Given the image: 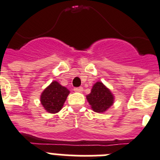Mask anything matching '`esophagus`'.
<instances>
[{"mask_svg":"<svg viewBox=\"0 0 160 160\" xmlns=\"http://www.w3.org/2000/svg\"><path fill=\"white\" fill-rule=\"evenodd\" d=\"M74 91H75V92H82L83 88L82 87H77V88H74Z\"/></svg>","mask_w":160,"mask_h":160,"instance_id":"1","label":"esophagus"}]
</instances>
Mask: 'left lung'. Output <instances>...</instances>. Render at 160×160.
I'll list each match as a JSON object with an SVG mask.
<instances>
[{
    "mask_svg": "<svg viewBox=\"0 0 160 160\" xmlns=\"http://www.w3.org/2000/svg\"><path fill=\"white\" fill-rule=\"evenodd\" d=\"M86 98L92 111L98 113L107 111L114 103V96L111 90L100 81L93 84L91 92Z\"/></svg>",
    "mask_w": 160,
    "mask_h": 160,
    "instance_id": "1",
    "label": "left lung"
}]
</instances>
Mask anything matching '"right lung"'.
Listing matches in <instances>:
<instances>
[{"instance_id": "1", "label": "right lung", "mask_w": 160, "mask_h": 160, "mask_svg": "<svg viewBox=\"0 0 160 160\" xmlns=\"http://www.w3.org/2000/svg\"><path fill=\"white\" fill-rule=\"evenodd\" d=\"M70 91L57 81H53L41 95V105L49 113H58L62 108Z\"/></svg>"}]
</instances>
